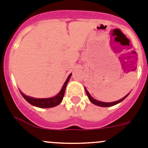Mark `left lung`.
<instances>
[{
    "label": "left lung",
    "mask_w": 148,
    "mask_h": 148,
    "mask_svg": "<svg viewBox=\"0 0 148 148\" xmlns=\"http://www.w3.org/2000/svg\"><path fill=\"white\" fill-rule=\"evenodd\" d=\"M84 89H85V91H86V95H87V96H88V98H89V100L90 101V102H92L93 104H95V105L98 106H101V107H109V106H112L116 105V104L120 103L122 102L123 100H125V99L126 98V97H128V95H129V93H128V94L126 95L124 97H123V98L120 99V100H119V101H114V102H111V103H106V102H102V101H97V100H95V98H93V97L91 96V95L89 93V92L87 91V89H86L85 87H84Z\"/></svg>",
    "instance_id": "obj_1"
}]
</instances>
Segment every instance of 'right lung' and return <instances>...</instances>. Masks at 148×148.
<instances>
[{
  "instance_id": "right-lung-1",
  "label": "right lung",
  "mask_w": 148,
  "mask_h": 148,
  "mask_svg": "<svg viewBox=\"0 0 148 148\" xmlns=\"http://www.w3.org/2000/svg\"><path fill=\"white\" fill-rule=\"evenodd\" d=\"M71 75L72 73H70L69 76L67 77V80L64 82V84L60 92L56 95L54 96V97H48V98H35V97L25 95L20 90V92L21 93L22 96L25 98V101L29 103L30 104H32V106L39 107V108H52V107L56 106L59 105L62 102V100H63V97L65 92V89H66V86H67V84L68 83V81L70 80Z\"/></svg>"
}]
</instances>
